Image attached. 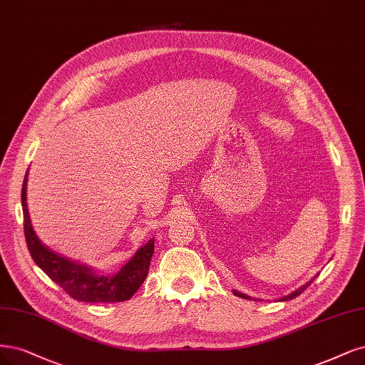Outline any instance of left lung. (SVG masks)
I'll return each instance as SVG.
<instances>
[{
	"label": "left lung",
	"instance_id": "8db88e82",
	"mask_svg": "<svg viewBox=\"0 0 365 365\" xmlns=\"http://www.w3.org/2000/svg\"><path fill=\"white\" fill-rule=\"evenodd\" d=\"M317 276H319V274H316V276H312V278H311V279H309V281H308L307 284H304L302 287H299V288H297V290L292 292L290 294H287V296H282V297H279V299H278V302H287V300H292V299L297 297V296H299L300 293H304V292L307 290V288H308V287H309V285L312 284V281L317 278ZM234 294H235V296H238V297H242V299H249V300H250V299H252V297H250V296H247V294H245V293H242V292H237V290H234Z\"/></svg>",
	"mask_w": 365,
	"mask_h": 365
}]
</instances>
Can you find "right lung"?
I'll list each match as a JSON object with an SVG mask.
<instances>
[{
	"label": "right lung",
	"instance_id": "1",
	"mask_svg": "<svg viewBox=\"0 0 365 365\" xmlns=\"http://www.w3.org/2000/svg\"><path fill=\"white\" fill-rule=\"evenodd\" d=\"M27 181L25 173L21 202L24 211V232L30 255L49 278L58 284L71 297L80 302L108 304L123 302L134 296L148 276L150 258L154 254V238L135 250L133 258L115 274H103L96 269L72 261L45 246L36 235L27 207Z\"/></svg>",
	"mask_w": 365,
	"mask_h": 365
}]
</instances>
